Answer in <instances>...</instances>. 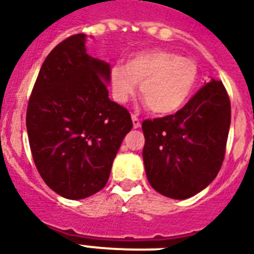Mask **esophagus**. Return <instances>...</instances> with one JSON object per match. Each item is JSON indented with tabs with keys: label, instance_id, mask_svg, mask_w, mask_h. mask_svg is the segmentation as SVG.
Returning <instances> with one entry per match:
<instances>
[{
	"label": "esophagus",
	"instance_id": "obj_1",
	"mask_svg": "<svg viewBox=\"0 0 254 254\" xmlns=\"http://www.w3.org/2000/svg\"><path fill=\"white\" fill-rule=\"evenodd\" d=\"M131 121H133V127H134V129H138V127H141V123H139L138 117L135 115H131Z\"/></svg>",
	"mask_w": 254,
	"mask_h": 254
}]
</instances>
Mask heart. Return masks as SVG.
Wrapping results in <instances>:
<instances>
[{
	"instance_id": "b5f03b06",
	"label": "heart",
	"mask_w": 254,
	"mask_h": 254,
	"mask_svg": "<svg viewBox=\"0 0 254 254\" xmlns=\"http://www.w3.org/2000/svg\"><path fill=\"white\" fill-rule=\"evenodd\" d=\"M109 88L116 103L127 104L141 84V97L155 115H171L185 107L200 81L199 65L191 58L166 49H151L131 55L125 65L109 71Z\"/></svg>"
}]
</instances>
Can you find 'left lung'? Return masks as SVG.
Here are the masks:
<instances>
[{
	"instance_id": "obj_1",
	"label": "left lung",
	"mask_w": 254,
	"mask_h": 254,
	"mask_svg": "<svg viewBox=\"0 0 254 254\" xmlns=\"http://www.w3.org/2000/svg\"><path fill=\"white\" fill-rule=\"evenodd\" d=\"M229 125L228 93L213 79L175 115L145 120L142 158L151 187L171 199L204 190L224 161Z\"/></svg>"
}]
</instances>
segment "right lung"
Masks as SVG:
<instances>
[{
	"mask_svg": "<svg viewBox=\"0 0 254 254\" xmlns=\"http://www.w3.org/2000/svg\"><path fill=\"white\" fill-rule=\"evenodd\" d=\"M85 34L61 42L38 73L26 127L42 179L58 195L79 200L107 185L129 112L108 97L111 65L89 57Z\"/></svg>",
	"mask_w": 254,
	"mask_h": 254,
	"instance_id": "1",
	"label": "right lung"
}]
</instances>
